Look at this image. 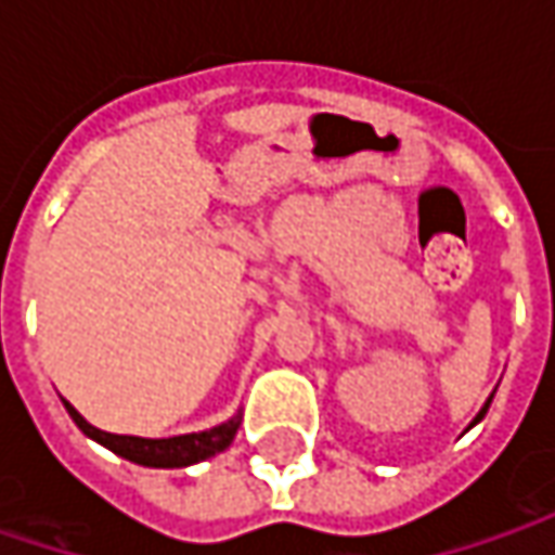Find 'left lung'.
Here are the masks:
<instances>
[{
  "label": "left lung",
  "mask_w": 555,
  "mask_h": 555,
  "mask_svg": "<svg viewBox=\"0 0 555 555\" xmlns=\"http://www.w3.org/2000/svg\"><path fill=\"white\" fill-rule=\"evenodd\" d=\"M491 398H494V395H488V401H485V404H481V411H479V414H476V420H473V423H469V429H473V426H476V423H481V416L488 414V408H491Z\"/></svg>",
  "instance_id": "obj_1"
}]
</instances>
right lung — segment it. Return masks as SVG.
<instances>
[{"label": "right lung", "instance_id": "add662e5", "mask_svg": "<svg viewBox=\"0 0 555 555\" xmlns=\"http://www.w3.org/2000/svg\"><path fill=\"white\" fill-rule=\"evenodd\" d=\"M67 414L74 420L76 426L86 433V436L104 444L107 451H114L117 457L132 460L139 466H154V469H182V466H194L201 460L216 457L222 454L224 448L234 441L237 429H241V414H234L231 420H224L212 429H203V433H188V436H172V438H141V436H114V433H104L92 426L86 416L76 411L70 401H64Z\"/></svg>", "mask_w": 555, "mask_h": 555}]
</instances>
